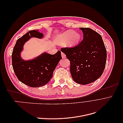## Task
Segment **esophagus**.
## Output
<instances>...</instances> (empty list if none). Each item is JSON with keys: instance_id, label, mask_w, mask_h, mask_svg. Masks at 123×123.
Listing matches in <instances>:
<instances>
[{"instance_id": "esophagus-1", "label": "esophagus", "mask_w": 123, "mask_h": 123, "mask_svg": "<svg viewBox=\"0 0 123 123\" xmlns=\"http://www.w3.org/2000/svg\"><path fill=\"white\" fill-rule=\"evenodd\" d=\"M61 55H62V58H65L66 57V55L63 53V52H62L61 53Z\"/></svg>"}]
</instances>
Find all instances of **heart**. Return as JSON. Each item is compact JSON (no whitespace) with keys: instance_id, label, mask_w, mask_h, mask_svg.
<instances>
[{"instance_id":"1","label":"heart","mask_w":123,"mask_h":123,"mask_svg":"<svg viewBox=\"0 0 123 123\" xmlns=\"http://www.w3.org/2000/svg\"><path fill=\"white\" fill-rule=\"evenodd\" d=\"M81 36L79 32H75L73 30H68L56 37V41L59 44H64L69 48L75 47L80 42Z\"/></svg>"}]
</instances>
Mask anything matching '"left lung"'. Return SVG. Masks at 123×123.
I'll return each instance as SVG.
<instances>
[{
    "label": "left lung",
    "instance_id": "1",
    "mask_svg": "<svg viewBox=\"0 0 123 123\" xmlns=\"http://www.w3.org/2000/svg\"><path fill=\"white\" fill-rule=\"evenodd\" d=\"M83 41L72 48H62L70 61V72L74 81L87 85L99 78L105 68L107 51L101 35L90 28H80Z\"/></svg>",
    "mask_w": 123,
    "mask_h": 123
}]
</instances>
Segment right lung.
<instances>
[{"label":"right lung","mask_w":123,"mask_h":123,"mask_svg":"<svg viewBox=\"0 0 123 123\" xmlns=\"http://www.w3.org/2000/svg\"><path fill=\"white\" fill-rule=\"evenodd\" d=\"M43 37V34L38 30L30 31L17 40L12 52V66L17 79L31 87H42L49 82L59 62L62 59L60 51L53 55L44 52L29 60H24L21 57V54L26 42L31 38Z\"/></svg>","instance_id":"add662e5"}]
</instances>
